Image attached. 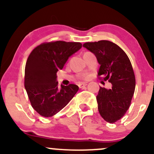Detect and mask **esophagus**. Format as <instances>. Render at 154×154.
<instances>
[{"label": "esophagus", "mask_w": 154, "mask_h": 154, "mask_svg": "<svg viewBox=\"0 0 154 154\" xmlns=\"http://www.w3.org/2000/svg\"><path fill=\"white\" fill-rule=\"evenodd\" d=\"M87 85V83L85 82H82V83H79V88H82L83 87H85V86Z\"/></svg>", "instance_id": "obj_1"}]
</instances>
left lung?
<instances>
[{"label":"left lung","mask_w":154,"mask_h":154,"mask_svg":"<svg viewBox=\"0 0 154 154\" xmlns=\"http://www.w3.org/2000/svg\"><path fill=\"white\" fill-rule=\"evenodd\" d=\"M83 47L93 53L100 65L98 77L108 80L111 89L100 87L96 96L102 118L114 123L123 117L130 107L135 88V77L128 55L109 40L85 43Z\"/></svg>","instance_id":"8db88e82"}]
</instances>
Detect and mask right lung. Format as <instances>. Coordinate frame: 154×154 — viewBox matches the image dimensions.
Returning <instances> with one entry per match:
<instances>
[{
    "label": "right lung",
    "mask_w": 154,
    "mask_h": 154,
    "mask_svg": "<svg viewBox=\"0 0 154 154\" xmlns=\"http://www.w3.org/2000/svg\"><path fill=\"white\" fill-rule=\"evenodd\" d=\"M82 48L78 42L54 41L35 48L26 60L24 87L32 106L40 115L51 117L68 104L79 87L70 84L58 88L56 73L69 57Z\"/></svg>",
    "instance_id": "right-lung-1"
}]
</instances>
